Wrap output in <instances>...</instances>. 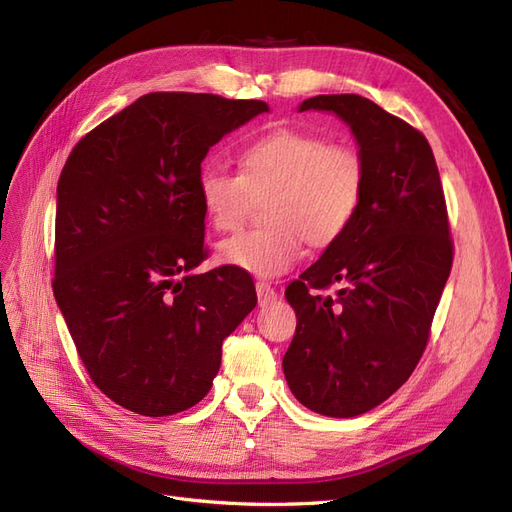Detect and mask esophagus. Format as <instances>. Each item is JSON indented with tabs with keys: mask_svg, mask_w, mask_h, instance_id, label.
I'll use <instances>...</instances> for the list:
<instances>
[{
	"mask_svg": "<svg viewBox=\"0 0 512 512\" xmlns=\"http://www.w3.org/2000/svg\"><path fill=\"white\" fill-rule=\"evenodd\" d=\"M256 294H258V305L265 307L277 301V292L269 282H256Z\"/></svg>",
	"mask_w": 512,
	"mask_h": 512,
	"instance_id": "esophagus-1",
	"label": "esophagus"
}]
</instances>
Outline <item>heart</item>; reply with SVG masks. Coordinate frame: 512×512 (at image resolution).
<instances>
[{
  "mask_svg": "<svg viewBox=\"0 0 512 512\" xmlns=\"http://www.w3.org/2000/svg\"><path fill=\"white\" fill-rule=\"evenodd\" d=\"M239 173L205 168L198 194L209 224L230 232L250 218L256 200L269 198V224L220 243L218 260L258 277L290 271L305 241L327 250L342 241L363 205L365 164L346 143L314 132L280 128L239 151Z\"/></svg>",
  "mask_w": 512,
  "mask_h": 512,
  "instance_id": "1",
  "label": "heart"
}]
</instances>
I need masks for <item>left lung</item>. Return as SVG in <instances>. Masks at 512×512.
<instances>
[{"label": "left lung", "instance_id": "obj_1", "mask_svg": "<svg viewBox=\"0 0 512 512\" xmlns=\"http://www.w3.org/2000/svg\"><path fill=\"white\" fill-rule=\"evenodd\" d=\"M365 164L359 215L342 241L286 288L297 331L284 354L292 395L324 416L350 418L389 399L421 361L453 267L436 158L421 130L356 94L316 96ZM339 283L337 295L322 289Z\"/></svg>", "mask_w": 512, "mask_h": 512}]
</instances>
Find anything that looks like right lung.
Returning <instances> with one entry per match:
<instances>
[{"mask_svg": "<svg viewBox=\"0 0 512 512\" xmlns=\"http://www.w3.org/2000/svg\"><path fill=\"white\" fill-rule=\"evenodd\" d=\"M260 100L153 91L74 145L57 183L53 292L89 378L121 408L196 406L256 307L250 273L207 258L200 162Z\"/></svg>", "mask_w": 512, "mask_h": 512, "instance_id": "obj_1", "label": "right lung"}]
</instances>
